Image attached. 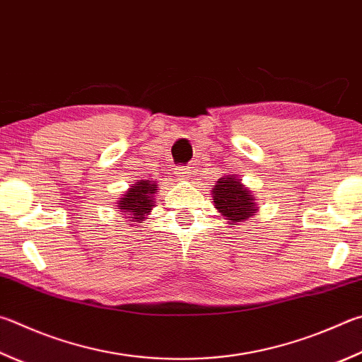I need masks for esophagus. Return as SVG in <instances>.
I'll list each match as a JSON object with an SVG mask.
<instances>
[{"instance_id":"34e87169","label":"esophagus","mask_w":362,"mask_h":362,"mask_svg":"<svg viewBox=\"0 0 362 362\" xmlns=\"http://www.w3.org/2000/svg\"><path fill=\"white\" fill-rule=\"evenodd\" d=\"M175 174L180 180H188L189 177H192V175H189V174H192V173H189V168H187V166H177Z\"/></svg>"}]
</instances>
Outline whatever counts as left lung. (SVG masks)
I'll return each mask as SVG.
<instances>
[{
	"label": "left lung",
	"mask_w": 362,
	"mask_h": 362,
	"mask_svg": "<svg viewBox=\"0 0 362 362\" xmlns=\"http://www.w3.org/2000/svg\"><path fill=\"white\" fill-rule=\"evenodd\" d=\"M212 198L215 209L223 216H226L229 225L245 221L258 212L253 194L245 185H242L240 179L235 175H225L216 180L212 189Z\"/></svg>",
	"instance_id": "left-lung-1"
}]
</instances>
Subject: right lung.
Listing matches in <instances>:
<instances>
[{
  "label": "right lung",
  "mask_w": 362,
  "mask_h": 362,
  "mask_svg": "<svg viewBox=\"0 0 362 362\" xmlns=\"http://www.w3.org/2000/svg\"><path fill=\"white\" fill-rule=\"evenodd\" d=\"M156 189H158V183L153 180H137L122 196L117 207L123 210L124 218H129V221L142 223L155 206L153 196Z\"/></svg>",
  "instance_id": "right-lung-1"
}]
</instances>
